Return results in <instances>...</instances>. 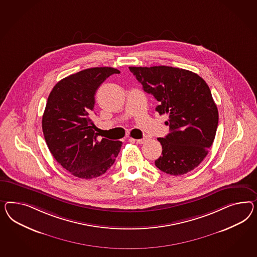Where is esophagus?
<instances>
[{
	"label": "esophagus",
	"mask_w": 257,
	"mask_h": 257,
	"mask_svg": "<svg viewBox=\"0 0 257 257\" xmlns=\"http://www.w3.org/2000/svg\"><path fill=\"white\" fill-rule=\"evenodd\" d=\"M148 140H149L148 138H143V139H137L136 141H137V143H139V144H144V143H146Z\"/></svg>",
	"instance_id": "obj_1"
}]
</instances>
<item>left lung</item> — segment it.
I'll return each mask as SVG.
<instances>
[{
	"label": "left lung",
	"instance_id": "1",
	"mask_svg": "<svg viewBox=\"0 0 257 257\" xmlns=\"http://www.w3.org/2000/svg\"><path fill=\"white\" fill-rule=\"evenodd\" d=\"M133 75L159 102L155 110L167 114L170 133L159 138L161 171L179 176L198 167L215 139L219 114L206 81L197 74L171 66L129 67Z\"/></svg>",
	"mask_w": 257,
	"mask_h": 257
}]
</instances>
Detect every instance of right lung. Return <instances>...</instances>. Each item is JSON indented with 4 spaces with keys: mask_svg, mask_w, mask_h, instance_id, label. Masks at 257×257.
<instances>
[{
    "mask_svg": "<svg viewBox=\"0 0 257 257\" xmlns=\"http://www.w3.org/2000/svg\"><path fill=\"white\" fill-rule=\"evenodd\" d=\"M113 74L119 71L112 67L82 70L60 80L48 98L42 118L46 143L56 161L80 179L105 173L121 148L120 141L98 140L91 120L95 92Z\"/></svg>",
    "mask_w": 257,
    "mask_h": 257,
    "instance_id": "right-lung-1",
    "label": "right lung"
}]
</instances>
